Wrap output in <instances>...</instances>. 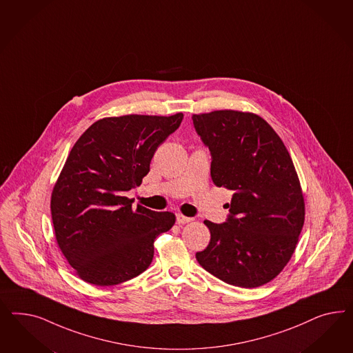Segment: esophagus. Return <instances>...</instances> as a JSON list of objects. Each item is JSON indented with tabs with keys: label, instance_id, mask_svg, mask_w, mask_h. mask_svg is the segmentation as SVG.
<instances>
[{
	"label": "esophagus",
	"instance_id": "esophagus-1",
	"mask_svg": "<svg viewBox=\"0 0 353 353\" xmlns=\"http://www.w3.org/2000/svg\"><path fill=\"white\" fill-rule=\"evenodd\" d=\"M190 221H192V217H186V216L181 214H176V223L179 225L188 224Z\"/></svg>",
	"mask_w": 353,
	"mask_h": 353
}]
</instances>
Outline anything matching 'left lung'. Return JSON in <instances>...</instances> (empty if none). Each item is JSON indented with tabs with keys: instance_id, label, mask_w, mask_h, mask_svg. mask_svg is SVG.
Instances as JSON below:
<instances>
[{
	"instance_id": "8db88e82",
	"label": "left lung",
	"mask_w": 353,
	"mask_h": 353,
	"mask_svg": "<svg viewBox=\"0 0 353 353\" xmlns=\"http://www.w3.org/2000/svg\"><path fill=\"white\" fill-rule=\"evenodd\" d=\"M192 119L211 152L212 181L233 192L226 221H204L211 241L195 257L225 283L263 286L289 263L304 224V198L289 151L255 114L220 110Z\"/></svg>"
}]
</instances>
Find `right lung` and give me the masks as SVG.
Here are the masks:
<instances>
[{
  "label": "right lung",
  "mask_w": 353,
  "mask_h": 353,
  "mask_svg": "<svg viewBox=\"0 0 353 353\" xmlns=\"http://www.w3.org/2000/svg\"><path fill=\"white\" fill-rule=\"evenodd\" d=\"M172 117L101 119L76 141L52 194L58 246L76 274L96 286H114L150 267L154 241L176 217L125 194L141 185L159 145L180 127Z\"/></svg>",
  "instance_id": "right-lung-1"
}]
</instances>
